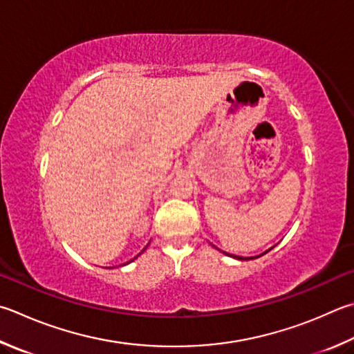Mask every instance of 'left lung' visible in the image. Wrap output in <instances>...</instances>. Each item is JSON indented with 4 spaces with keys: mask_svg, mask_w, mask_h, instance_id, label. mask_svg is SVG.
Instances as JSON below:
<instances>
[{
    "mask_svg": "<svg viewBox=\"0 0 354 354\" xmlns=\"http://www.w3.org/2000/svg\"><path fill=\"white\" fill-rule=\"evenodd\" d=\"M223 254H226V255H229V257H234V259H236V260H252L254 259V257H250V259H249V257H236V255H232V254H227V252H223ZM266 254V252H265ZM260 257V255H259ZM259 257H257V259H259Z\"/></svg>",
    "mask_w": 354,
    "mask_h": 354,
    "instance_id": "left-lung-1",
    "label": "left lung"
}]
</instances>
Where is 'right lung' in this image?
I'll return each instance as SVG.
<instances>
[{
	"label": "right lung",
	"mask_w": 354,
	"mask_h": 354,
	"mask_svg": "<svg viewBox=\"0 0 354 354\" xmlns=\"http://www.w3.org/2000/svg\"><path fill=\"white\" fill-rule=\"evenodd\" d=\"M134 259H136V257H134ZM128 263H130V261H128Z\"/></svg>",
	"instance_id": "1"
}]
</instances>
